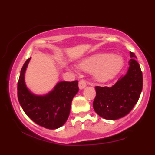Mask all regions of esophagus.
<instances>
[{"instance_id": "1", "label": "esophagus", "mask_w": 155, "mask_h": 155, "mask_svg": "<svg viewBox=\"0 0 155 155\" xmlns=\"http://www.w3.org/2000/svg\"><path fill=\"white\" fill-rule=\"evenodd\" d=\"M86 81H85L84 80L81 79L79 81V87L80 90H82V89L84 88L85 87H86Z\"/></svg>"}]
</instances>
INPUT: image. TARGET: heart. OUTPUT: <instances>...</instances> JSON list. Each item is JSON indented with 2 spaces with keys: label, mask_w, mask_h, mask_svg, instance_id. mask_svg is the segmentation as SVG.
Returning a JSON list of instances; mask_svg holds the SVG:
<instances>
[{
  "label": "heart",
  "mask_w": 155,
  "mask_h": 155,
  "mask_svg": "<svg viewBox=\"0 0 155 155\" xmlns=\"http://www.w3.org/2000/svg\"><path fill=\"white\" fill-rule=\"evenodd\" d=\"M123 65L124 60L120 56L104 53L83 60L79 67L83 71L92 73L97 81L103 82L114 77Z\"/></svg>",
  "instance_id": "heart-1"
}]
</instances>
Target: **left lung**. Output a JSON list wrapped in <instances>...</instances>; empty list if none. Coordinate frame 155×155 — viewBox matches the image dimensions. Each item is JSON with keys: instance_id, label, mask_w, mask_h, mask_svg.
<instances>
[{"instance_id": "8db88e82", "label": "left lung", "mask_w": 155, "mask_h": 155, "mask_svg": "<svg viewBox=\"0 0 155 155\" xmlns=\"http://www.w3.org/2000/svg\"><path fill=\"white\" fill-rule=\"evenodd\" d=\"M129 69L114 85L95 87L94 110L106 120H115L128 114L139 99L143 87V76L133 52L130 53Z\"/></svg>"}]
</instances>
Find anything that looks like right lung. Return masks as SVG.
Returning a JSON list of instances; mask_svg holds the SVG:
<instances>
[{
    "instance_id": "right-lung-1",
    "label": "right lung",
    "mask_w": 155,
    "mask_h": 155,
    "mask_svg": "<svg viewBox=\"0 0 155 155\" xmlns=\"http://www.w3.org/2000/svg\"><path fill=\"white\" fill-rule=\"evenodd\" d=\"M31 58L21 69L17 96L23 111L31 120L47 129H57L65 123L70 114L73 98L79 91L78 81H60L45 95H35L27 88L25 72Z\"/></svg>"
}]
</instances>
